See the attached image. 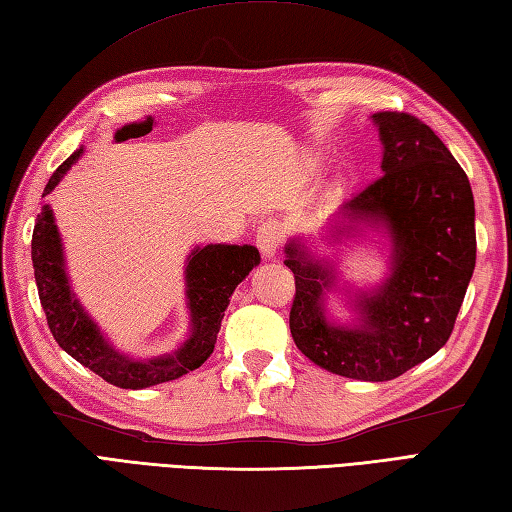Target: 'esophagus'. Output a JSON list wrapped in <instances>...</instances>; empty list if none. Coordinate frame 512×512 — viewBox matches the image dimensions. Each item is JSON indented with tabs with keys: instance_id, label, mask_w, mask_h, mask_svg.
<instances>
[{
	"instance_id": "1",
	"label": "esophagus",
	"mask_w": 512,
	"mask_h": 512,
	"mask_svg": "<svg viewBox=\"0 0 512 512\" xmlns=\"http://www.w3.org/2000/svg\"><path fill=\"white\" fill-rule=\"evenodd\" d=\"M255 244L257 248L262 250L264 257H275L277 250L281 246V233H279V226L275 222H264L262 226L257 228V235H255Z\"/></svg>"
}]
</instances>
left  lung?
<instances>
[{
    "instance_id": "1",
    "label": "left lung",
    "mask_w": 512,
    "mask_h": 512,
    "mask_svg": "<svg viewBox=\"0 0 512 512\" xmlns=\"http://www.w3.org/2000/svg\"><path fill=\"white\" fill-rule=\"evenodd\" d=\"M383 143L380 176L345 202L317 239L290 237L284 264L297 295L290 332L314 365L345 378H398L449 341L475 268L471 182L447 145L416 116H372ZM367 232L390 244V270L378 285L356 289L340 279L332 247ZM339 291L351 310L334 320L327 297Z\"/></svg>"
}]
</instances>
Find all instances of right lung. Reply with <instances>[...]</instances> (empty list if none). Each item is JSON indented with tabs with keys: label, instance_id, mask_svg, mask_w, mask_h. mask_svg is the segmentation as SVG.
I'll return each instance as SVG.
<instances>
[{
	"label": "right lung",
	"instance_id": "1",
	"mask_svg": "<svg viewBox=\"0 0 512 512\" xmlns=\"http://www.w3.org/2000/svg\"><path fill=\"white\" fill-rule=\"evenodd\" d=\"M83 147L59 165L52 173L41 198L63 180L76 160L83 156ZM262 257L250 244H206L195 246L184 264V297L189 310V334L178 350L154 358H134L107 339L83 303L76 299L65 268L61 233L54 222L50 204L41 206L35 231H32V268L46 312L50 332L61 350L68 352L94 374L121 389H145L169 383L198 369L213 354L217 332L224 319V310L231 303L235 288L259 266Z\"/></svg>",
	"mask_w": 512,
	"mask_h": 512
}]
</instances>
